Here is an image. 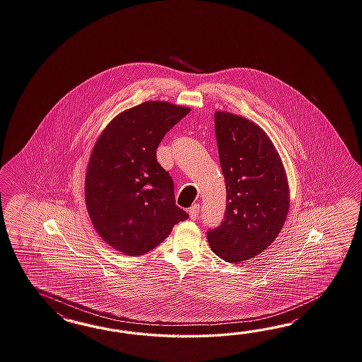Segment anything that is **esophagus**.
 Here are the masks:
<instances>
[{
    "instance_id": "1",
    "label": "esophagus",
    "mask_w": 362,
    "mask_h": 362,
    "mask_svg": "<svg viewBox=\"0 0 362 362\" xmlns=\"http://www.w3.org/2000/svg\"><path fill=\"white\" fill-rule=\"evenodd\" d=\"M199 211H200V205H199V204H194V205L189 208V211H188L189 218H191V220H197V218H199Z\"/></svg>"
}]
</instances>
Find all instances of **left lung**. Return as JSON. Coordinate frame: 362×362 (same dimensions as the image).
Instances as JSON below:
<instances>
[{
	"label": "left lung",
	"instance_id": "left-lung-1",
	"mask_svg": "<svg viewBox=\"0 0 362 362\" xmlns=\"http://www.w3.org/2000/svg\"><path fill=\"white\" fill-rule=\"evenodd\" d=\"M214 131L226 185L220 226L206 231L213 252L239 263L263 252L277 238L289 209L281 158L267 133L246 117L217 111Z\"/></svg>",
	"mask_w": 362,
	"mask_h": 362
}]
</instances>
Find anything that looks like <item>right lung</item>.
<instances>
[{
	"mask_svg": "<svg viewBox=\"0 0 362 362\" xmlns=\"http://www.w3.org/2000/svg\"><path fill=\"white\" fill-rule=\"evenodd\" d=\"M191 110L149 100L125 110L100 133L88 159L85 202L100 238L128 256L158 246L188 214L157 162L165 134Z\"/></svg>",
	"mask_w": 362,
	"mask_h": 362,
	"instance_id": "right-lung-1",
	"label": "right lung"
}]
</instances>
